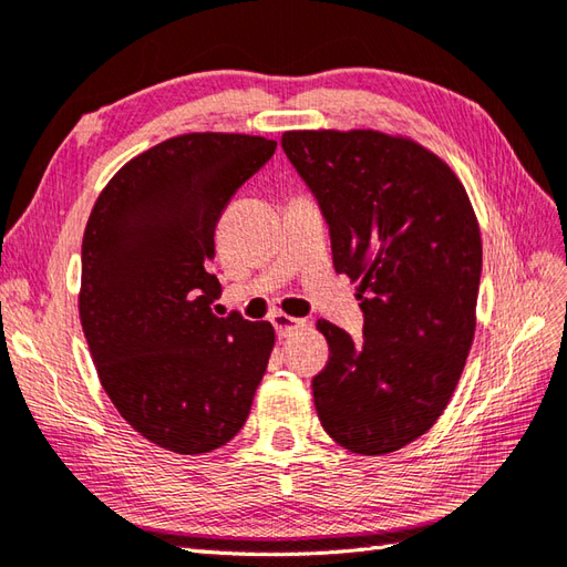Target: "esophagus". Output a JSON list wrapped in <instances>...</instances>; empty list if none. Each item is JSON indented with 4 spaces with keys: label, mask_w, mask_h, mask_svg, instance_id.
Masks as SVG:
<instances>
[{
    "label": "esophagus",
    "mask_w": 567,
    "mask_h": 567,
    "mask_svg": "<svg viewBox=\"0 0 567 567\" xmlns=\"http://www.w3.org/2000/svg\"><path fill=\"white\" fill-rule=\"evenodd\" d=\"M271 324H274V330H276V334H279V337H291L293 332H298L300 327L306 324V320L293 318V316H286V312H274Z\"/></svg>",
    "instance_id": "1"
}]
</instances>
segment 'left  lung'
<instances>
[{"label":"left lung","instance_id":"obj_1","mask_svg":"<svg viewBox=\"0 0 567 567\" xmlns=\"http://www.w3.org/2000/svg\"><path fill=\"white\" fill-rule=\"evenodd\" d=\"M281 147L330 228L334 271L361 281L359 342L318 320V417L354 454H393L439 420L473 344L483 245L468 194L408 137L288 131Z\"/></svg>","mask_w":567,"mask_h":567}]
</instances>
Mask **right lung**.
I'll return each instance as SVG.
<instances>
[{
	"mask_svg": "<svg viewBox=\"0 0 567 567\" xmlns=\"http://www.w3.org/2000/svg\"><path fill=\"white\" fill-rule=\"evenodd\" d=\"M274 141L186 133L133 157L92 208L80 320L106 395L135 432L174 454H208L243 430L274 327L218 318L208 271L216 225Z\"/></svg>",
	"mask_w": 567,
	"mask_h": 567,
	"instance_id": "add662e5",
	"label": "right lung"
}]
</instances>
